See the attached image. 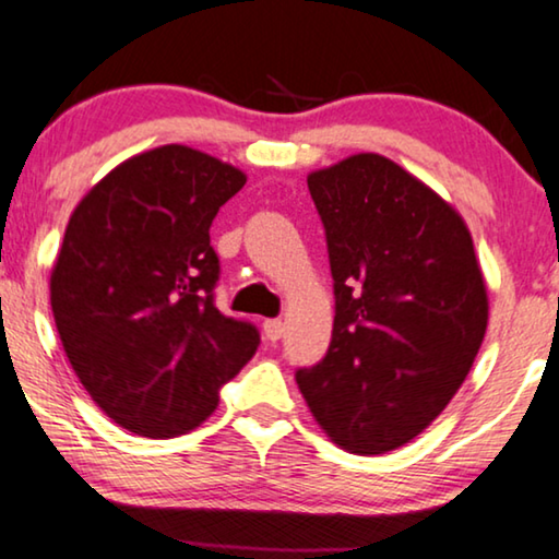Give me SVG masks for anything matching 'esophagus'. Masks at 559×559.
<instances>
[{
  "label": "esophagus",
  "mask_w": 559,
  "mask_h": 559,
  "mask_svg": "<svg viewBox=\"0 0 559 559\" xmlns=\"http://www.w3.org/2000/svg\"><path fill=\"white\" fill-rule=\"evenodd\" d=\"M263 334L269 342H278L283 334V321L281 319H269L263 321Z\"/></svg>",
  "instance_id": "34e87169"
}]
</instances>
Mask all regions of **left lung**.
I'll use <instances>...</instances> for the list:
<instances>
[{"instance_id":"obj_1","label":"left lung","mask_w":559,"mask_h":559,"mask_svg":"<svg viewBox=\"0 0 559 559\" xmlns=\"http://www.w3.org/2000/svg\"><path fill=\"white\" fill-rule=\"evenodd\" d=\"M306 182L336 301L326 357L298 369V390L344 451H395L443 413L481 349L489 296L474 240L388 156H347Z\"/></svg>"}]
</instances>
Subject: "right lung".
I'll return each mask as SVG.
<instances>
[{
    "label": "right lung",
    "mask_w": 559,
    "mask_h": 559,
    "mask_svg": "<svg viewBox=\"0 0 559 559\" xmlns=\"http://www.w3.org/2000/svg\"><path fill=\"white\" fill-rule=\"evenodd\" d=\"M242 185L233 164L167 144L108 171L70 215L50 276L55 326L78 380L131 433L198 428L261 344L212 294L210 225Z\"/></svg>",
    "instance_id": "right-lung-1"
}]
</instances>
